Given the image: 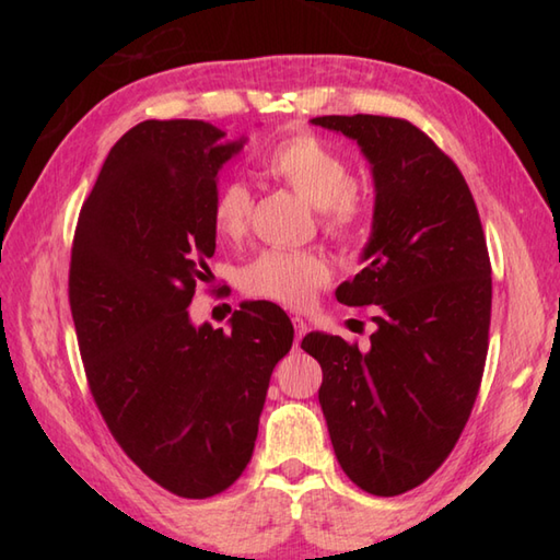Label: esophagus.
Here are the masks:
<instances>
[{
  "label": "esophagus",
  "mask_w": 560,
  "mask_h": 560,
  "mask_svg": "<svg viewBox=\"0 0 560 560\" xmlns=\"http://www.w3.org/2000/svg\"><path fill=\"white\" fill-rule=\"evenodd\" d=\"M293 327H295V347H299L301 339L305 337V331H307V319L295 315V317H293Z\"/></svg>",
  "instance_id": "esophagus-1"
}]
</instances>
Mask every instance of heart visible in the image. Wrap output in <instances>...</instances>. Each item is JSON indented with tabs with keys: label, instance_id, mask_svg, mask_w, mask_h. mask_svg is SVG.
Segmentation results:
<instances>
[{
	"label": "heart",
	"instance_id": "heart-1",
	"mask_svg": "<svg viewBox=\"0 0 560 560\" xmlns=\"http://www.w3.org/2000/svg\"><path fill=\"white\" fill-rule=\"evenodd\" d=\"M261 171L287 185L319 209V225L335 241H353L363 231L365 201L353 187L351 165L327 141L311 132H295L273 144ZM253 217V195L245 183L219 187L211 205V225L223 241H241ZM331 281V265L311 249H265L243 271V289L253 299L287 307L311 305L315 293Z\"/></svg>",
	"mask_w": 560,
	"mask_h": 560
}]
</instances>
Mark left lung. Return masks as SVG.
Here are the masks:
<instances>
[{
	"instance_id": "1",
	"label": "left lung",
	"mask_w": 560,
	"mask_h": 560,
	"mask_svg": "<svg viewBox=\"0 0 560 560\" xmlns=\"http://www.w3.org/2000/svg\"><path fill=\"white\" fill-rule=\"evenodd\" d=\"M361 147L375 183L365 267L337 289L373 305L371 349L311 331L319 407L347 477L373 495L423 483L455 447L479 395L491 325V259L469 185L399 117H313Z\"/></svg>"
}]
</instances>
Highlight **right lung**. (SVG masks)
<instances>
[{"mask_svg": "<svg viewBox=\"0 0 560 560\" xmlns=\"http://www.w3.org/2000/svg\"><path fill=\"white\" fill-rule=\"evenodd\" d=\"M201 120H147L110 149L83 201L69 305L91 395L137 467L180 498H211L253 457L269 377L291 351L279 305L247 301L231 331L189 303L217 249L211 205L223 141Z\"/></svg>", "mask_w": 560, "mask_h": 560, "instance_id": "obj_1", "label": "right lung"}]
</instances>
